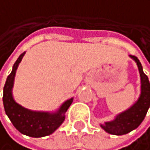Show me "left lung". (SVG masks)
I'll list each match as a JSON object with an SVG mask.
<instances>
[{
  "label": "left lung",
  "mask_w": 150,
  "mask_h": 150,
  "mask_svg": "<svg viewBox=\"0 0 150 150\" xmlns=\"http://www.w3.org/2000/svg\"><path fill=\"white\" fill-rule=\"evenodd\" d=\"M137 62L141 77V94L139 99L128 110L117 115L114 120L108 121L100 126L107 133L113 135H124L136 129L143 122L150 106V83L144 73L143 66L137 57L129 56Z\"/></svg>",
  "instance_id": "obj_1"
}]
</instances>
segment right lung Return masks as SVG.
<instances>
[{
	"mask_svg": "<svg viewBox=\"0 0 150 150\" xmlns=\"http://www.w3.org/2000/svg\"><path fill=\"white\" fill-rule=\"evenodd\" d=\"M24 55L25 52L21 54L13 64L12 71L7 76L4 84L3 96L4 111L14 127L20 133L33 138L45 137L55 132L64 121L65 113L71 105L73 98L66 100L55 113L30 111L18 104L13 98L12 88L17 67Z\"/></svg>",
	"mask_w": 150,
	"mask_h": 150,
	"instance_id": "right-lung-1",
	"label": "right lung"
}]
</instances>
